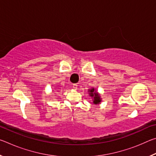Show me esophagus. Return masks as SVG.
<instances>
[{
    "instance_id": "1",
    "label": "esophagus",
    "mask_w": 156,
    "mask_h": 156,
    "mask_svg": "<svg viewBox=\"0 0 156 156\" xmlns=\"http://www.w3.org/2000/svg\"><path fill=\"white\" fill-rule=\"evenodd\" d=\"M72 87H73V89H75V90H76V89H77V88H78V85L76 84H72Z\"/></svg>"
}]
</instances>
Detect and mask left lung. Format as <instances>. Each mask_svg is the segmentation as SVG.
Wrapping results in <instances>:
<instances>
[{"label": "left lung", "instance_id": "8db88e82", "mask_svg": "<svg viewBox=\"0 0 156 156\" xmlns=\"http://www.w3.org/2000/svg\"><path fill=\"white\" fill-rule=\"evenodd\" d=\"M89 95L90 96L92 100H93V103L94 105H99L102 101L101 96H100V94L97 91V90L94 87H91V89H88Z\"/></svg>", "mask_w": 156, "mask_h": 156}]
</instances>
